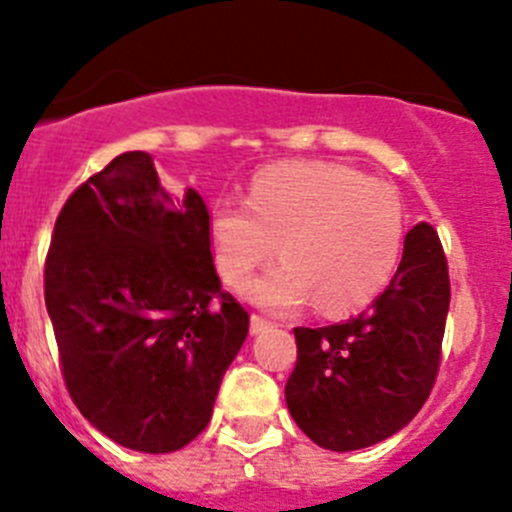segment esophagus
I'll return each mask as SVG.
<instances>
[{"instance_id": "esophagus-1", "label": "esophagus", "mask_w": 512, "mask_h": 512, "mask_svg": "<svg viewBox=\"0 0 512 512\" xmlns=\"http://www.w3.org/2000/svg\"><path fill=\"white\" fill-rule=\"evenodd\" d=\"M269 325H271L269 318H264V315H259V312H253V315H251V333H264Z\"/></svg>"}]
</instances>
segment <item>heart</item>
Returning <instances> with one entry per match:
<instances>
[{"instance_id":"1","label":"heart","mask_w":512,"mask_h":512,"mask_svg":"<svg viewBox=\"0 0 512 512\" xmlns=\"http://www.w3.org/2000/svg\"><path fill=\"white\" fill-rule=\"evenodd\" d=\"M217 274L271 310L315 300L320 312L366 305L395 277L405 243L402 202L390 184L325 161L279 164L253 176L246 205L220 202L210 215Z\"/></svg>"}]
</instances>
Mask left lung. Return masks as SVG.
I'll return each instance as SVG.
<instances>
[{
	"instance_id": "obj_1",
	"label": "left lung",
	"mask_w": 512,
	"mask_h": 512,
	"mask_svg": "<svg viewBox=\"0 0 512 512\" xmlns=\"http://www.w3.org/2000/svg\"><path fill=\"white\" fill-rule=\"evenodd\" d=\"M449 302L446 253L436 228L418 223L369 310L295 328L297 364L284 397L300 431L323 449L356 451L405 428L436 384Z\"/></svg>"
}]
</instances>
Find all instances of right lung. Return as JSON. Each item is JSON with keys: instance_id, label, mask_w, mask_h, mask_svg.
<instances>
[{"instance_id": "obj_1", "label": "right lung", "mask_w": 512, "mask_h": 512, "mask_svg": "<svg viewBox=\"0 0 512 512\" xmlns=\"http://www.w3.org/2000/svg\"><path fill=\"white\" fill-rule=\"evenodd\" d=\"M45 307L79 413L133 451L169 454L210 423L248 312L220 287L200 192L171 200L128 151L71 194L45 256Z\"/></svg>"}]
</instances>
